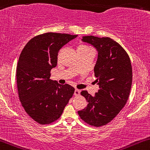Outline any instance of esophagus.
I'll return each mask as SVG.
<instances>
[{"instance_id":"1","label":"esophagus","mask_w":150,"mask_h":150,"mask_svg":"<svg viewBox=\"0 0 150 150\" xmlns=\"http://www.w3.org/2000/svg\"><path fill=\"white\" fill-rule=\"evenodd\" d=\"M80 92H81V90L78 89H75L74 90V95H80Z\"/></svg>"}]
</instances>
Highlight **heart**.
I'll return each mask as SVG.
<instances>
[{
  "label": "heart",
  "mask_w": 150,
  "mask_h": 150,
  "mask_svg": "<svg viewBox=\"0 0 150 150\" xmlns=\"http://www.w3.org/2000/svg\"><path fill=\"white\" fill-rule=\"evenodd\" d=\"M80 46H82V47H87V46H86V45H80Z\"/></svg>",
  "instance_id": "b5f03b06"
}]
</instances>
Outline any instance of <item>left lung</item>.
<instances>
[{"mask_svg":"<svg viewBox=\"0 0 150 150\" xmlns=\"http://www.w3.org/2000/svg\"><path fill=\"white\" fill-rule=\"evenodd\" d=\"M81 41L98 51L94 72L100 89L95 96L81 92L88 104L78 114L88 124L99 127L112 121L126 105L132 87V64L127 52L111 38L84 36Z\"/></svg>","mask_w":150,"mask_h":150,"instance_id":"8db88e82","label":"left lung"}]
</instances>
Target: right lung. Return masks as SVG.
Instances as JSON below:
<instances>
[{"label": "right lung", "instance_id": "obj_1", "mask_svg": "<svg viewBox=\"0 0 150 150\" xmlns=\"http://www.w3.org/2000/svg\"><path fill=\"white\" fill-rule=\"evenodd\" d=\"M77 35L42 34L30 40L20 54L16 68L18 97L29 116L40 124L56 121L73 96L74 88L50 79L58 52Z\"/></svg>", "mask_w": 150, "mask_h": 150}]
</instances>
